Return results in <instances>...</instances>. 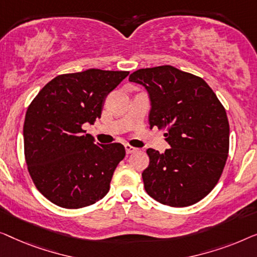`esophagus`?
<instances>
[{
    "label": "esophagus",
    "mask_w": 257,
    "mask_h": 257,
    "mask_svg": "<svg viewBox=\"0 0 257 257\" xmlns=\"http://www.w3.org/2000/svg\"><path fill=\"white\" fill-rule=\"evenodd\" d=\"M124 148H125V153L127 154H133L135 153V151H137V148H134L132 146H129V144H125Z\"/></svg>",
    "instance_id": "obj_1"
}]
</instances>
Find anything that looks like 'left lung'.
<instances>
[{"label": "left lung", "mask_w": 257, "mask_h": 257, "mask_svg": "<svg viewBox=\"0 0 257 257\" xmlns=\"http://www.w3.org/2000/svg\"><path fill=\"white\" fill-rule=\"evenodd\" d=\"M129 81L149 93L150 129L165 130L170 149H148L149 166L142 178L151 198L185 207L205 198L218 184L229 150L226 109L204 79L164 66L141 68Z\"/></svg>", "instance_id": "obj_1"}]
</instances>
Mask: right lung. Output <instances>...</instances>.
<instances>
[{
	"label": "right lung",
	"instance_id": "right-lung-1",
	"mask_svg": "<svg viewBox=\"0 0 257 257\" xmlns=\"http://www.w3.org/2000/svg\"><path fill=\"white\" fill-rule=\"evenodd\" d=\"M128 71L97 68L60 74L29 104L23 125L24 156L37 190L64 208L95 204L109 191L121 143H94L82 128L101 117L103 102Z\"/></svg>",
	"mask_w": 257,
	"mask_h": 257
}]
</instances>
